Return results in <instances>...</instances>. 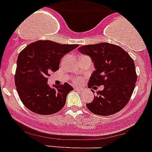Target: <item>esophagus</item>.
Instances as JSON below:
<instances>
[{
    "label": "esophagus",
    "instance_id": "1",
    "mask_svg": "<svg viewBox=\"0 0 152 152\" xmlns=\"http://www.w3.org/2000/svg\"><path fill=\"white\" fill-rule=\"evenodd\" d=\"M75 89H76V90H83V87H76V88H75Z\"/></svg>",
    "mask_w": 152,
    "mask_h": 152
}]
</instances>
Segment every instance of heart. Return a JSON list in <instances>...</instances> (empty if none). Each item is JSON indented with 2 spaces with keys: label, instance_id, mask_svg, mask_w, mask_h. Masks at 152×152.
Segmentation results:
<instances>
[{
  "label": "heart",
  "instance_id": "1",
  "mask_svg": "<svg viewBox=\"0 0 152 152\" xmlns=\"http://www.w3.org/2000/svg\"><path fill=\"white\" fill-rule=\"evenodd\" d=\"M73 82L76 83H80L82 82V78H80V77H75L73 78Z\"/></svg>",
  "mask_w": 152,
  "mask_h": 152
}]
</instances>
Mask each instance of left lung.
I'll return each mask as SVG.
<instances>
[{
    "label": "left lung",
    "mask_w": 152,
    "mask_h": 152,
    "mask_svg": "<svg viewBox=\"0 0 152 152\" xmlns=\"http://www.w3.org/2000/svg\"><path fill=\"white\" fill-rule=\"evenodd\" d=\"M78 51L89 56L94 64L95 70L88 82V87L104 86V90L96 92L93 102L86 104V107L92 113L101 116L121 110L130 100L137 82L132 58L121 47L107 42L83 45ZM92 92L94 94V90Z\"/></svg>",
    "instance_id": "1"
}]
</instances>
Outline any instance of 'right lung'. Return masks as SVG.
<instances>
[{"mask_svg":"<svg viewBox=\"0 0 152 152\" xmlns=\"http://www.w3.org/2000/svg\"><path fill=\"white\" fill-rule=\"evenodd\" d=\"M77 47L78 45L40 40L29 44L20 52L15 86L21 102L31 111L49 115L64 107L66 96L73 88L67 83L51 87L47 83L48 76L58 69L64 55Z\"/></svg>","mask_w":152,"mask_h":152,"instance_id":"right-lung-1","label":"right lung"}]
</instances>
